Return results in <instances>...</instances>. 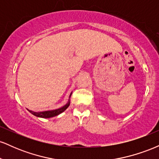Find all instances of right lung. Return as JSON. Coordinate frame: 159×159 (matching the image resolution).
Masks as SVG:
<instances>
[{"label":"right lung","mask_w":159,"mask_h":159,"mask_svg":"<svg viewBox=\"0 0 159 159\" xmlns=\"http://www.w3.org/2000/svg\"><path fill=\"white\" fill-rule=\"evenodd\" d=\"M71 95H72V93H71L70 96H69V98H70ZM70 105V100L69 99L68 102L65 105H63V107H60V108L55 109V110H51V111H40V112H35V111H30L28 110V111L30 113H31L34 116H37V117H41V118H51L53 117V116H55L59 115L61 113H63V111H66V109Z\"/></svg>","instance_id":"obj_1"}]
</instances>
